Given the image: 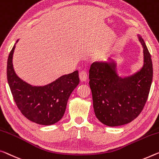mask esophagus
Here are the masks:
<instances>
[{
	"instance_id": "obj_1",
	"label": "esophagus",
	"mask_w": 159,
	"mask_h": 159,
	"mask_svg": "<svg viewBox=\"0 0 159 159\" xmlns=\"http://www.w3.org/2000/svg\"><path fill=\"white\" fill-rule=\"evenodd\" d=\"M87 77L88 74L85 70H81V71L79 73V78L81 81H85V80H87Z\"/></svg>"
}]
</instances>
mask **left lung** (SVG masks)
Wrapping results in <instances>:
<instances>
[{
    "mask_svg": "<svg viewBox=\"0 0 159 159\" xmlns=\"http://www.w3.org/2000/svg\"><path fill=\"white\" fill-rule=\"evenodd\" d=\"M143 66L129 77L121 78L116 63L94 62L89 70V85L95 116L109 127L128 124L137 118L147 102L153 79L151 54L142 37Z\"/></svg>",
    "mask_w": 159,
    "mask_h": 159,
    "instance_id": "1",
    "label": "left lung"
}]
</instances>
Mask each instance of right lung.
Instances as JSON below:
<instances>
[{
    "label": "right lung",
    "mask_w": 159,
    "mask_h": 159,
    "mask_svg": "<svg viewBox=\"0 0 159 159\" xmlns=\"http://www.w3.org/2000/svg\"><path fill=\"white\" fill-rule=\"evenodd\" d=\"M15 48L16 44L7 59V79L17 107L32 122L42 125L55 124L64 116L69 96L79 84V71L62 75L44 86H32L15 72L12 65Z\"/></svg>",
    "instance_id": "1"
}]
</instances>
